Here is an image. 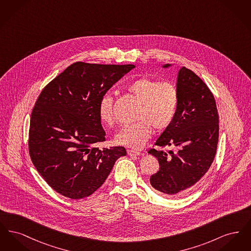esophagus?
Here are the masks:
<instances>
[{
	"label": "esophagus",
	"mask_w": 251,
	"mask_h": 251,
	"mask_svg": "<svg viewBox=\"0 0 251 251\" xmlns=\"http://www.w3.org/2000/svg\"><path fill=\"white\" fill-rule=\"evenodd\" d=\"M127 153L129 156H139L140 155V152L139 151H132V150H128L127 151Z\"/></svg>",
	"instance_id": "34e87169"
}]
</instances>
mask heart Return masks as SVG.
Listing matches in <instances>:
<instances>
[{
	"label": "heart",
	"instance_id": "b5f03b06",
	"mask_svg": "<svg viewBox=\"0 0 251 251\" xmlns=\"http://www.w3.org/2000/svg\"><path fill=\"white\" fill-rule=\"evenodd\" d=\"M127 90L137 100L141 101L138 121L123 126L115 136V142L133 150L143 147L152 133L164 131L175 119L179 93L176 85L170 81H159L151 77H141L127 85ZM114 100L104 94L99 102V117L102 123L112 125L114 122Z\"/></svg>",
	"mask_w": 251,
	"mask_h": 251
}]
</instances>
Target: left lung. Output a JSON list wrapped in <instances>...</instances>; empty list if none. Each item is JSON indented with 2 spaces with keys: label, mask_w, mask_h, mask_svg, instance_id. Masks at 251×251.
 Masks as SVG:
<instances>
[{
  "label": "left lung",
  "mask_w": 251,
  "mask_h": 251,
  "mask_svg": "<svg viewBox=\"0 0 251 251\" xmlns=\"http://www.w3.org/2000/svg\"><path fill=\"white\" fill-rule=\"evenodd\" d=\"M171 65L166 64L164 69ZM177 114L170 126L148 152L158 159L160 169L151 184L164 196H179L202 178L211 167L218 143L219 120L215 98L202 80L182 67L177 77ZM175 146L176 152L159 148Z\"/></svg>",
  "instance_id": "left-lung-1"
}]
</instances>
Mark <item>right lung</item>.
I'll return each instance as SVG.
<instances>
[{
    "label": "right lung",
    "instance_id": "1",
    "mask_svg": "<svg viewBox=\"0 0 251 251\" xmlns=\"http://www.w3.org/2000/svg\"><path fill=\"white\" fill-rule=\"evenodd\" d=\"M134 65L76 62L41 91L33 109L29 153L49 185L72 200L90 196L107 179L123 147L99 150L105 131L99 102Z\"/></svg>",
    "mask_w": 251,
    "mask_h": 251
}]
</instances>
